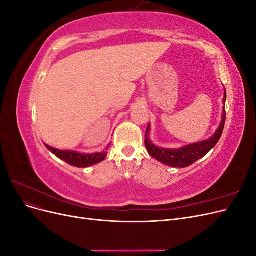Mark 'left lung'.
Segmentation results:
<instances>
[{"label":"left lung","mask_w":256,"mask_h":256,"mask_svg":"<svg viewBox=\"0 0 256 256\" xmlns=\"http://www.w3.org/2000/svg\"><path fill=\"white\" fill-rule=\"evenodd\" d=\"M226 90L224 92V98H223L224 106H226ZM224 124H226V109L223 108L222 120L220 122V126L212 138H207L205 141H200L198 143H193L187 146L180 147V148H177V150L161 148V147H158L154 144H152V141L150 140V126L148 124L145 132L146 150L152 158L158 160L159 162H161V164H164L166 166H173V168H187L194 164L196 161L200 160V158H203L205 154H207L209 152H210V150L214 148L216 144L219 142L223 132Z\"/></svg>","instance_id":"8db88e82"}]
</instances>
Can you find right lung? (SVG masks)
<instances>
[{"instance_id":"1","label":"right lung","mask_w":256,"mask_h":256,"mask_svg":"<svg viewBox=\"0 0 256 256\" xmlns=\"http://www.w3.org/2000/svg\"><path fill=\"white\" fill-rule=\"evenodd\" d=\"M46 147L52 152L56 154V156L62 160L67 162L68 164L76 166V168H88L92 166L94 164H99L104 160L108 154V147L110 144L106 146V150L102 152H95V154H81L78 152H72V150H56L54 147H51L47 144H44Z\"/></svg>"}]
</instances>
